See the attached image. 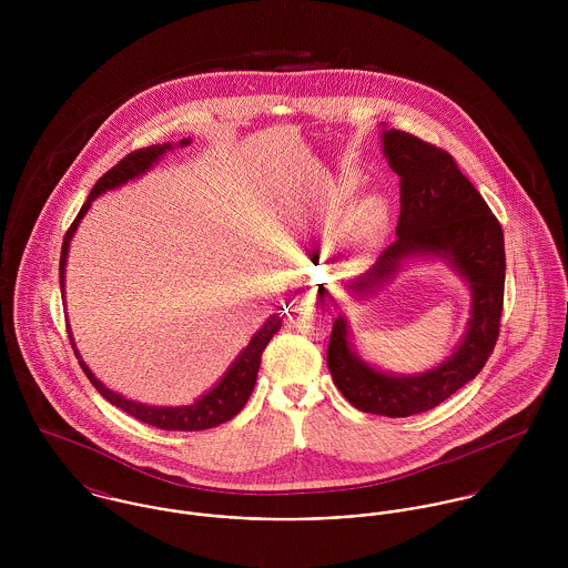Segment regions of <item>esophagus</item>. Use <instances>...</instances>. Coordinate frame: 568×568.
<instances>
[{"mask_svg": "<svg viewBox=\"0 0 568 568\" xmlns=\"http://www.w3.org/2000/svg\"><path fill=\"white\" fill-rule=\"evenodd\" d=\"M311 302H313V293H311L308 288H297L291 304H293L295 308H304V306H308Z\"/></svg>", "mask_w": 568, "mask_h": 568, "instance_id": "1", "label": "esophagus"}]
</instances>
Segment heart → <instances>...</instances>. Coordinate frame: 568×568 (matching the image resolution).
I'll list each match as a JSON object with an SVG mask.
<instances>
[{"instance_id":"obj_1","label":"heart","mask_w":568,"mask_h":568,"mask_svg":"<svg viewBox=\"0 0 568 568\" xmlns=\"http://www.w3.org/2000/svg\"><path fill=\"white\" fill-rule=\"evenodd\" d=\"M349 190H352V183H343L341 185V190H338V194L341 196H345V194H349ZM378 219H381V210H378V205H374V203H369V205H365L358 214H356V219L352 221V230H349V234H352V239H361V236H365L376 223H378Z\"/></svg>"}]
</instances>
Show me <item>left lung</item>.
Returning <instances> with one entry per match:
<instances>
[{"mask_svg": "<svg viewBox=\"0 0 568 568\" xmlns=\"http://www.w3.org/2000/svg\"><path fill=\"white\" fill-rule=\"evenodd\" d=\"M383 142L392 170L400 176L398 239L354 288L381 284L410 253L446 255L470 284L473 320L444 365L419 376H389L349 349L347 327L338 317L332 325L327 367L338 392L358 410L408 417L450 398L484 369L494 352L505 295V241L498 219L448 151L398 129L385 131ZM320 293L324 297V286Z\"/></svg>", "mask_w": 568, "mask_h": 568, "instance_id": "obj_1", "label": "left lung"}]
</instances>
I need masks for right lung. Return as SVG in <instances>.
I'll return each mask as SVG.
<instances>
[{
  "label": "right lung",
  "instance_id": "1",
  "mask_svg": "<svg viewBox=\"0 0 568 568\" xmlns=\"http://www.w3.org/2000/svg\"><path fill=\"white\" fill-rule=\"evenodd\" d=\"M181 144H187V140H181ZM170 149V144H162V146H149V149H140V151H133L129 153L124 160L115 163L111 170H106L98 181L95 185L91 187V194L87 196L84 205L79 212V216L74 219V223L70 225V230L65 232V239H63V246H61V264H59V277H61V291H63V271H65V262H68V248H70V241L81 223L84 212L89 210L91 201L115 187V185H122L126 183L129 179L142 174L144 170H149L153 162H158L162 158L163 153ZM282 320L273 317L268 320L264 327L248 341V345L244 347L243 354L236 358V363L232 365V369L223 376V381L210 392L205 394L199 403L190 406H149L140 405V403H133V400H126L118 394H113L111 389H106L91 372L89 367L81 363L82 372L84 376L89 378V383L98 389V394L109 400L111 405L122 408L124 413L133 415L135 419L149 424V426H158L163 430H205V428H212V426H219L227 419H232L234 415L241 413V408L246 405L251 392H253V385H255V378H257V369H260V361H262V352L264 347L268 345V341L273 338V334L280 329ZM70 332V327H68ZM70 341H72V332H70ZM74 347V343H72ZM74 354L79 356V352L74 349ZM81 358V356H79Z\"/></svg>",
  "mask_w": 568,
  "mask_h": 568
}]
</instances>
